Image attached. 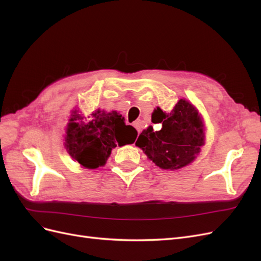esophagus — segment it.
<instances>
[{
    "label": "esophagus",
    "mask_w": 261,
    "mask_h": 261,
    "mask_svg": "<svg viewBox=\"0 0 261 261\" xmlns=\"http://www.w3.org/2000/svg\"><path fill=\"white\" fill-rule=\"evenodd\" d=\"M134 127H135L138 132V134L141 132V122L140 121H136L135 123H134Z\"/></svg>",
    "instance_id": "1"
}]
</instances>
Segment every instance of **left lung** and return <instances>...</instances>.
I'll use <instances>...</instances> for the list:
<instances>
[{
    "mask_svg": "<svg viewBox=\"0 0 261 261\" xmlns=\"http://www.w3.org/2000/svg\"><path fill=\"white\" fill-rule=\"evenodd\" d=\"M162 123L160 130L152 126L140 134L136 146L141 148L158 167L174 170L191 163L203 144V125L196 108L180 99L171 113H163L160 108L153 112Z\"/></svg>",
    "mask_w": 261,
    "mask_h": 261,
    "instance_id": "1",
    "label": "left lung"
}]
</instances>
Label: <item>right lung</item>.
Listing matches in <instances>:
<instances>
[{"label":"right lung","instance_id":"1","mask_svg":"<svg viewBox=\"0 0 261 261\" xmlns=\"http://www.w3.org/2000/svg\"><path fill=\"white\" fill-rule=\"evenodd\" d=\"M136 137L137 130L126 125L116 111L107 113L98 109L85 122L75 110L67 126L65 146L69 155L83 167L97 169L106 164L116 144H133Z\"/></svg>","mask_w":261,"mask_h":261}]
</instances>
